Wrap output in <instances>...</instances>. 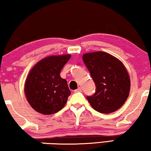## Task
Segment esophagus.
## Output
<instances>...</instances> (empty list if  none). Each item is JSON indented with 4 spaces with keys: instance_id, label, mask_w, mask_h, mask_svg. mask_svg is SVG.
<instances>
[{
    "instance_id": "obj_1",
    "label": "esophagus",
    "mask_w": 151,
    "mask_h": 151,
    "mask_svg": "<svg viewBox=\"0 0 151 151\" xmlns=\"http://www.w3.org/2000/svg\"><path fill=\"white\" fill-rule=\"evenodd\" d=\"M82 88H81V87H78V88L76 89V90H75V93H80V92H82Z\"/></svg>"
}]
</instances>
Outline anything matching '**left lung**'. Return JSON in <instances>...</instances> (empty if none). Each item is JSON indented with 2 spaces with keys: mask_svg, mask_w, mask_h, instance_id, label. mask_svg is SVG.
I'll list each match as a JSON object with an SVG mask.
<instances>
[{
  "mask_svg": "<svg viewBox=\"0 0 151 151\" xmlns=\"http://www.w3.org/2000/svg\"><path fill=\"white\" fill-rule=\"evenodd\" d=\"M82 59L96 86L94 95L86 97L93 108L103 114L119 110L130 91V78L124 65L111 54L100 51L85 54Z\"/></svg>",
  "mask_w": 151,
  "mask_h": 151,
  "instance_id": "1",
  "label": "left lung"
}]
</instances>
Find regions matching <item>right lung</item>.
<instances>
[{
    "label": "right lung",
    "instance_id": "obj_1",
    "mask_svg": "<svg viewBox=\"0 0 151 151\" xmlns=\"http://www.w3.org/2000/svg\"><path fill=\"white\" fill-rule=\"evenodd\" d=\"M70 54L51 56L38 62L28 73L24 92L28 102L37 112L52 114L63 108L71 95L60 73Z\"/></svg>",
    "mask_w": 151,
    "mask_h": 151
}]
</instances>
